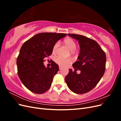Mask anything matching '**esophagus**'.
I'll list each match as a JSON object with an SVG mask.
<instances>
[{
    "label": "esophagus",
    "instance_id": "esophagus-1",
    "mask_svg": "<svg viewBox=\"0 0 121 121\" xmlns=\"http://www.w3.org/2000/svg\"><path fill=\"white\" fill-rule=\"evenodd\" d=\"M59 69H60V70H61V69H62V67H59Z\"/></svg>",
    "mask_w": 121,
    "mask_h": 121
}]
</instances>
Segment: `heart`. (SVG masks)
<instances>
[{
    "instance_id": "heart-1",
    "label": "heart",
    "mask_w": 121,
    "mask_h": 121,
    "mask_svg": "<svg viewBox=\"0 0 121 121\" xmlns=\"http://www.w3.org/2000/svg\"><path fill=\"white\" fill-rule=\"evenodd\" d=\"M64 43L65 46H66L69 49L72 51V53L75 52V49L76 48L77 44L74 40L71 38H67L64 40ZM58 45H59V43H58V42H56L54 44L52 48L53 53H55L56 52ZM55 61H56V62L58 65H59L61 67L67 66V65H68L71 63V60L70 59H64V58H61L60 57H57L56 60H55Z\"/></svg>"
}]
</instances>
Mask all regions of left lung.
<instances>
[{
    "label": "left lung",
    "mask_w": 121,
    "mask_h": 121,
    "mask_svg": "<svg viewBox=\"0 0 121 121\" xmlns=\"http://www.w3.org/2000/svg\"><path fill=\"white\" fill-rule=\"evenodd\" d=\"M67 35L78 41L80 53L77 60L72 65L75 71L69 69L65 81L72 92L85 93L93 89L103 76L105 69V53L94 40L78 34ZM78 69L81 71L79 74L76 72Z\"/></svg>",
    "instance_id": "8db88e82"
}]
</instances>
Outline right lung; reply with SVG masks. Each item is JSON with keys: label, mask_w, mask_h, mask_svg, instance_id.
<instances>
[{"label": "right lung", "mask_w": 121, "mask_h": 121, "mask_svg": "<svg viewBox=\"0 0 121 121\" xmlns=\"http://www.w3.org/2000/svg\"><path fill=\"white\" fill-rule=\"evenodd\" d=\"M66 36L64 33H40L23 44L17 65L18 76L28 89L42 94L49 89L59 67L52 61L50 67H46L43 62L45 57L52 54L54 44Z\"/></svg>", "instance_id": "right-lung-1"}]
</instances>
